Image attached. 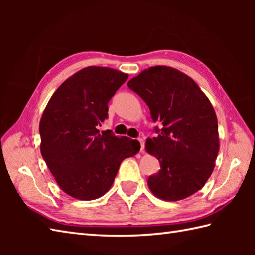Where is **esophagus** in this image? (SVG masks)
I'll list each match as a JSON object with an SVG mask.
<instances>
[{"mask_svg":"<svg viewBox=\"0 0 255 255\" xmlns=\"http://www.w3.org/2000/svg\"><path fill=\"white\" fill-rule=\"evenodd\" d=\"M138 141H139V143H140V151H143V148H144V141L142 139H138Z\"/></svg>","mask_w":255,"mask_h":255,"instance_id":"obj_1","label":"esophagus"}]
</instances>
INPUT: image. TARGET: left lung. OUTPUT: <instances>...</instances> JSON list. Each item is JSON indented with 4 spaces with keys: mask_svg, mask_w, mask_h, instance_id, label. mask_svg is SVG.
Returning a JSON list of instances; mask_svg holds the SVG:
<instances>
[{
    "mask_svg": "<svg viewBox=\"0 0 255 255\" xmlns=\"http://www.w3.org/2000/svg\"><path fill=\"white\" fill-rule=\"evenodd\" d=\"M127 85L145 102L153 122L162 125L158 136L145 140V151L161 167L149 176V189L166 202L189 197L208 181L218 155L213 105L192 78L172 67H150Z\"/></svg>",
    "mask_w": 255,
    "mask_h": 255,
    "instance_id": "left-lung-1",
    "label": "left lung"
}]
</instances>
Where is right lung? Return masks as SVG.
<instances>
[{
  "instance_id": "add662e5",
  "label": "right lung",
  "mask_w": 255,
  "mask_h": 255,
  "mask_svg": "<svg viewBox=\"0 0 255 255\" xmlns=\"http://www.w3.org/2000/svg\"><path fill=\"white\" fill-rule=\"evenodd\" d=\"M128 74L107 67H86L68 78L50 97L39 123L40 152L62 191L93 200L112 187L122 162L140 143L99 127L108 102Z\"/></svg>"
}]
</instances>
